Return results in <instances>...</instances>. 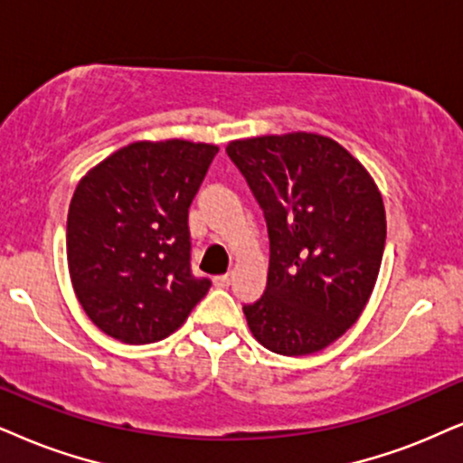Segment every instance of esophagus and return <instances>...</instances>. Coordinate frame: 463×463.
I'll list each match as a JSON object with an SVG mask.
<instances>
[{"label": "esophagus", "instance_id": "obj_1", "mask_svg": "<svg viewBox=\"0 0 463 463\" xmlns=\"http://www.w3.org/2000/svg\"><path fill=\"white\" fill-rule=\"evenodd\" d=\"M232 282V275L231 273H224V275H215L213 278V284L218 286V288H228Z\"/></svg>", "mask_w": 463, "mask_h": 463}]
</instances>
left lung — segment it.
Segmentation results:
<instances>
[{"instance_id":"obj_1","label":"left lung","mask_w":463,"mask_h":463,"mask_svg":"<svg viewBox=\"0 0 463 463\" xmlns=\"http://www.w3.org/2000/svg\"><path fill=\"white\" fill-rule=\"evenodd\" d=\"M269 232L267 288L243 306L271 353H318L356 323L376 284L387 218L383 196L342 145L312 132L232 140Z\"/></svg>"}]
</instances>
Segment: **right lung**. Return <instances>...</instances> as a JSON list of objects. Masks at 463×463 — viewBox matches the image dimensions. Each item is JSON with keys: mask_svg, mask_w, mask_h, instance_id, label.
Instances as JSON below:
<instances>
[{"mask_svg": "<svg viewBox=\"0 0 463 463\" xmlns=\"http://www.w3.org/2000/svg\"><path fill=\"white\" fill-rule=\"evenodd\" d=\"M218 154L190 140H140L76 185L66 250L76 299L91 323L126 344L177 331L212 279L190 267L188 209Z\"/></svg>", "mask_w": 463, "mask_h": 463, "instance_id": "right-lung-1", "label": "right lung"}]
</instances>
